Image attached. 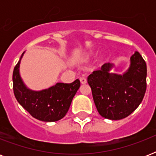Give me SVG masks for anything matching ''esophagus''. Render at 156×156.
<instances>
[{
    "mask_svg": "<svg viewBox=\"0 0 156 156\" xmlns=\"http://www.w3.org/2000/svg\"><path fill=\"white\" fill-rule=\"evenodd\" d=\"M79 79H80V82H81V83H82V84H86V83H87V78H85V77H80V78H79Z\"/></svg>",
    "mask_w": 156,
    "mask_h": 156,
    "instance_id": "obj_1",
    "label": "esophagus"
}]
</instances>
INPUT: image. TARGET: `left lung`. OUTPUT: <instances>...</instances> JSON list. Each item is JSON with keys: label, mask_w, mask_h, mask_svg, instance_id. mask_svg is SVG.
I'll return each instance as SVG.
<instances>
[{"label": "left lung", "mask_w": 156, "mask_h": 156, "mask_svg": "<svg viewBox=\"0 0 156 156\" xmlns=\"http://www.w3.org/2000/svg\"><path fill=\"white\" fill-rule=\"evenodd\" d=\"M114 65L105 63L88 76L87 83L99 113L109 120H121L135 110L147 89V65L138 52L130 57L123 74L112 73Z\"/></svg>", "instance_id": "left-lung-1"}]
</instances>
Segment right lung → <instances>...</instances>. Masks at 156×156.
<instances>
[{"label": "right lung", "mask_w": 156, "mask_h": 156, "mask_svg": "<svg viewBox=\"0 0 156 156\" xmlns=\"http://www.w3.org/2000/svg\"><path fill=\"white\" fill-rule=\"evenodd\" d=\"M20 61L13 72V89L18 102L35 118L46 122L56 121L67 113L73 96L80 87V81L57 83L42 90H32L24 84L19 73Z\"/></svg>", "instance_id": "add662e5"}]
</instances>
